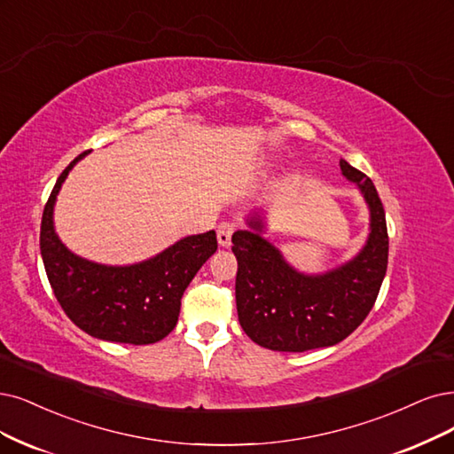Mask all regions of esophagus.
Masks as SVG:
<instances>
[{"label":"esophagus","mask_w":454,"mask_h":454,"mask_svg":"<svg viewBox=\"0 0 454 454\" xmlns=\"http://www.w3.org/2000/svg\"><path fill=\"white\" fill-rule=\"evenodd\" d=\"M233 230H236V226H233L231 223H221L216 226V241L221 247L228 248L231 245V233Z\"/></svg>","instance_id":"1"}]
</instances>
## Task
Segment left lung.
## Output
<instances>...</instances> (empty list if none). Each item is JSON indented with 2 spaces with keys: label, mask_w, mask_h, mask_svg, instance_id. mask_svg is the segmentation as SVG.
I'll use <instances>...</instances> for the list:
<instances>
[{
  "label": "left lung",
  "mask_w": 454,
  "mask_h": 454,
  "mask_svg": "<svg viewBox=\"0 0 454 454\" xmlns=\"http://www.w3.org/2000/svg\"><path fill=\"white\" fill-rule=\"evenodd\" d=\"M342 176L363 194L371 226L359 253L325 273L297 271L267 241L263 211L247 216L248 230L231 236L238 258L236 303L248 339L273 351H309L339 344L372 310L387 271L385 211L371 177L340 159Z\"/></svg>",
  "instance_id": "1"
}]
</instances>
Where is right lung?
<instances>
[{"label": "right lung", "instance_id": "right-lung-1", "mask_svg": "<svg viewBox=\"0 0 454 454\" xmlns=\"http://www.w3.org/2000/svg\"><path fill=\"white\" fill-rule=\"evenodd\" d=\"M88 153L65 168L44 206L41 256L50 286L71 322L91 337L134 346L159 342L176 327L183 292L215 254L216 236L213 230L187 236L130 265L97 263L71 253L56 233L54 206L63 181Z\"/></svg>", "mask_w": 454, "mask_h": 454}]
</instances>
